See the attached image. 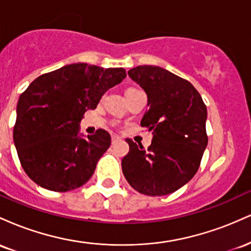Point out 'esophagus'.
<instances>
[{"label": "esophagus", "mask_w": 251, "mask_h": 251, "mask_svg": "<svg viewBox=\"0 0 251 251\" xmlns=\"http://www.w3.org/2000/svg\"><path fill=\"white\" fill-rule=\"evenodd\" d=\"M118 142H120V138L118 135H112V144H117Z\"/></svg>", "instance_id": "obj_1"}]
</instances>
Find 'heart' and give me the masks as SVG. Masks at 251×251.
I'll return each mask as SVG.
<instances>
[{"instance_id":"b5f03b06","label":"heart","mask_w":251,"mask_h":251,"mask_svg":"<svg viewBox=\"0 0 251 251\" xmlns=\"http://www.w3.org/2000/svg\"><path fill=\"white\" fill-rule=\"evenodd\" d=\"M128 89H133V88H128Z\"/></svg>"}]
</instances>
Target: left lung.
Instances as JSON below:
<instances>
[{"label": "left lung", "mask_w": 251, "mask_h": 251, "mask_svg": "<svg viewBox=\"0 0 251 251\" xmlns=\"http://www.w3.org/2000/svg\"><path fill=\"white\" fill-rule=\"evenodd\" d=\"M148 94V111L140 125L152 131L148 150L131 139L122 160L129 185L148 196H165L185 185L201 165L208 145L206 106L188 80L157 66L128 71Z\"/></svg>", "instance_id": "left-lung-1"}]
</instances>
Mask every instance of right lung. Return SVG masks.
Returning <instances> with one entry per match:
<instances>
[{"label": "right lung", "instance_id": "right-lung-1", "mask_svg": "<svg viewBox=\"0 0 251 251\" xmlns=\"http://www.w3.org/2000/svg\"><path fill=\"white\" fill-rule=\"evenodd\" d=\"M126 77L124 68L72 63L36 77L20 96L14 144L28 177L50 191H71L94 174L111 145V135L97 129L83 139L79 124L97 108L106 91Z\"/></svg>", "mask_w": 251, "mask_h": 251}]
</instances>
